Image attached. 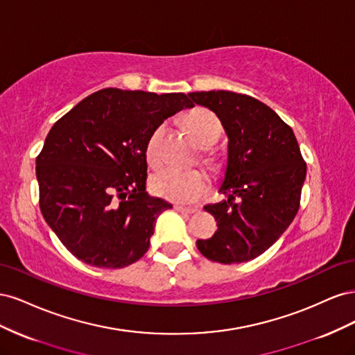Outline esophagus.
<instances>
[{
  "label": "esophagus",
  "instance_id": "esophagus-1",
  "mask_svg": "<svg viewBox=\"0 0 355 355\" xmlns=\"http://www.w3.org/2000/svg\"><path fill=\"white\" fill-rule=\"evenodd\" d=\"M175 210L179 211V213H185V214H192V213L198 211L194 207H185V206H180V204H175Z\"/></svg>",
  "mask_w": 355,
  "mask_h": 355
}]
</instances>
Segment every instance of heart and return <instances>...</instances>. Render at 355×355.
Segmentation results:
<instances>
[{
  "mask_svg": "<svg viewBox=\"0 0 355 355\" xmlns=\"http://www.w3.org/2000/svg\"><path fill=\"white\" fill-rule=\"evenodd\" d=\"M187 125L202 146H211L218 142L222 132V124L219 118L211 111L197 108L191 111L187 116ZM167 130V124H158L151 135L146 139L145 155L151 166H159L163 161L161 145ZM204 161L207 164H216V158L210 153H204ZM151 191L155 196L175 201V202H192L198 200L209 188V178L202 170H178V168H161L153 175Z\"/></svg>",
  "mask_w": 355,
  "mask_h": 355,
  "instance_id": "b5f03b06",
  "label": "heart"
}]
</instances>
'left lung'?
I'll list each match as a JSON object with an SVG mask.
<instances>
[{
    "label": "left lung",
    "instance_id": "left-lung-1",
    "mask_svg": "<svg viewBox=\"0 0 355 355\" xmlns=\"http://www.w3.org/2000/svg\"><path fill=\"white\" fill-rule=\"evenodd\" d=\"M191 101L218 115L228 136V163L220 194L204 210L218 222L207 240H197L213 262L252 261L280 239L295 219L306 163L292 127L252 96L227 90L196 92Z\"/></svg>",
    "mask_w": 355,
    "mask_h": 355
}]
</instances>
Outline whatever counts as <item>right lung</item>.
Masks as SVG:
<instances>
[{
  "label": "right lung",
  "instance_id": "right-lung-1",
  "mask_svg": "<svg viewBox=\"0 0 355 355\" xmlns=\"http://www.w3.org/2000/svg\"><path fill=\"white\" fill-rule=\"evenodd\" d=\"M194 103L184 93L103 89L50 128L37 157L40 209L77 259L124 268L146 253L171 204L146 192V139Z\"/></svg>",
  "mask_w": 355,
  "mask_h": 355
}]
</instances>
